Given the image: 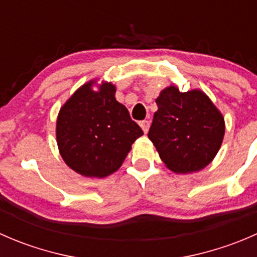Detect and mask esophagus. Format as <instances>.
<instances>
[{
	"instance_id": "1",
	"label": "esophagus",
	"mask_w": 257,
	"mask_h": 257,
	"mask_svg": "<svg viewBox=\"0 0 257 257\" xmlns=\"http://www.w3.org/2000/svg\"><path fill=\"white\" fill-rule=\"evenodd\" d=\"M139 125L142 126V129H143V132L145 134L148 133V131H149V126H150V121L149 120H142L141 123H139Z\"/></svg>"
}]
</instances>
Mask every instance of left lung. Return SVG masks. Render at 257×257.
Returning <instances> with one entry per match:
<instances>
[{
	"label": "left lung",
	"mask_w": 257,
	"mask_h": 257,
	"mask_svg": "<svg viewBox=\"0 0 257 257\" xmlns=\"http://www.w3.org/2000/svg\"><path fill=\"white\" fill-rule=\"evenodd\" d=\"M148 138L165 167L177 174L208 167L221 147L225 120L221 112L200 89L181 93L175 84L164 88L155 99Z\"/></svg>",
	"instance_id": "8db88e82"
}]
</instances>
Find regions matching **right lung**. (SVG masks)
<instances>
[{
    "label": "right lung",
    "mask_w": 257,
    "mask_h": 257,
    "mask_svg": "<svg viewBox=\"0 0 257 257\" xmlns=\"http://www.w3.org/2000/svg\"><path fill=\"white\" fill-rule=\"evenodd\" d=\"M97 86V90H93ZM143 136L125 105L115 99L112 82L80 85L62 105L56 138L67 165L87 178H105L123 164L132 144Z\"/></svg>",
    "instance_id": "1"
}]
</instances>
